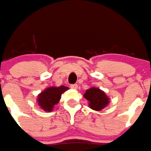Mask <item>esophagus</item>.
Wrapping results in <instances>:
<instances>
[{"mask_svg":"<svg viewBox=\"0 0 151 151\" xmlns=\"http://www.w3.org/2000/svg\"><path fill=\"white\" fill-rule=\"evenodd\" d=\"M70 88H73V89H76V88H78V84H70Z\"/></svg>","mask_w":151,"mask_h":151,"instance_id":"34e87169","label":"esophagus"}]
</instances>
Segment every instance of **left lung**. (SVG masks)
<instances>
[{
    "instance_id": "8db88e82",
    "label": "left lung",
    "mask_w": 151,
    "mask_h": 151,
    "mask_svg": "<svg viewBox=\"0 0 151 151\" xmlns=\"http://www.w3.org/2000/svg\"><path fill=\"white\" fill-rule=\"evenodd\" d=\"M85 99L88 101L91 109L95 111H101L109 103V98L103 91L98 88H91L85 91L84 94Z\"/></svg>"
}]
</instances>
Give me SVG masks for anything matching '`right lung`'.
<instances>
[{
	"label": "right lung",
	"instance_id": "add662e5",
	"mask_svg": "<svg viewBox=\"0 0 151 151\" xmlns=\"http://www.w3.org/2000/svg\"><path fill=\"white\" fill-rule=\"evenodd\" d=\"M68 89V87H50L46 88L38 96V105L45 111H51L54 106L59 101L61 95Z\"/></svg>",
	"mask_w": 151,
	"mask_h": 151
}]
</instances>
